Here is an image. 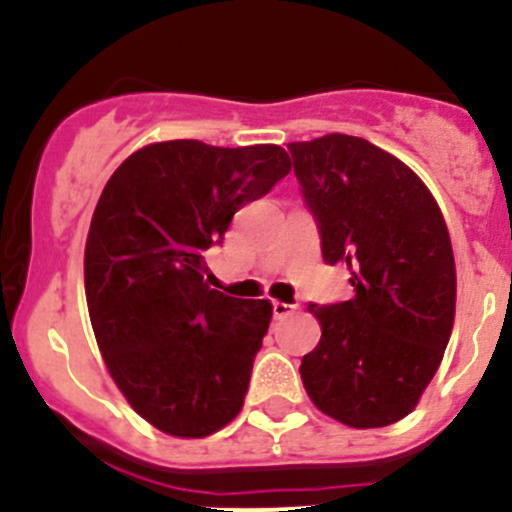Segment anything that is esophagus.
Returning a JSON list of instances; mask_svg holds the SVG:
<instances>
[{
	"instance_id": "1",
	"label": "esophagus",
	"mask_w": 512,
	"mask_h": 512,
	"mask_svg": "<svg viewBox=\"0 0 512 512\" xmlns=\"http://www.w3.org/2000/svg\"><path fill=\"white\" fill-rule=\"evenodd\" d=\"M297 307L295 305H290V302H280V300H272V315L277 317V320H280V317H287V315H292V312H295Z\"/></svg>"
}]
</instances>
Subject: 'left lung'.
Returning a JSON list of instances; mask_svg holds the SVG:
<instances>
[{
    "label": "left lung",
    "mask_w": 512,
    "mask_h": 512,
    "mask_svg": "<svg viewBox=\"0 0 512 512\" xmlns=\"http://www.w3.org/2000/svg\"><path fill=\"white\" fill-rule=\"evenodd\" d=\"M322 260L350 270L352 300L310 305L322 327L300 375L317 410L350 428L413 413L455 320V257L438 202L408 165L362 137L290 142Z\"/></svg>",
    "instance_id": "1"
}]
</instances>
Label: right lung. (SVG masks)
<instances>
[{
    "label": "right lung",
    "instance_id": "right-lung-1",
    "mask_svg": "<svg viewBox=\"0 0 512 512\" xmlns=\"http://www.w3.org/2000/svg\"><path fill=\"white\" fill-rule=\"evenodd\" d=\"M290 167L277 145L172 140L104 185L84 247L89 320L117 388L162 433L207 438L242 410L272 305L210 290L205 252Z\"/></svg>",
    "mask_w": 512,
    "mask_h": 512
}]
</instances>
